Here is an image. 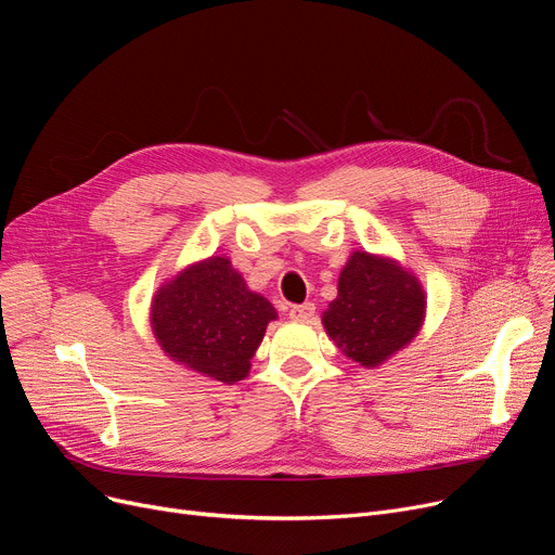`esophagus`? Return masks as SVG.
I'll list each match as a JSON object with an SVG mask.
<instances>
[{
    "label": "esophagus",
    "instance_id": "esophagus-1",
    "mask_svg": "<svg viewBox=\"0 0 555 555\" xmlns=\"http://www.w3.org/2000/svg\"><path fill=\"white\" fill-rule=\"evenodd\" d=\"M312 315H315V304H299L291 308V318L297 322H310Z\"/></svg>",
    "mask_w": 555,
    "mask_h": 555
}]
</instances>
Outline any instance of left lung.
I'll return each mask as SVG.
<instances>
[{"label":"left lung","mask_w":555,"mask_h":555,"mask_svg":"<svg viewBox=\"0 0 555 555\" xmlns=\"http://www.w3.org/2000/svg\"><path fill=\"white\" fill-rule=\"evenodd\" d=\"M424 312L426 295L413 272L395 258L353 251L322 324L337 349L372 370L415 340Z\"/></svg>","instance_id":"8db88e82"}]
</instances>
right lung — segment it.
I'll return each instance as SVG.
<instances>
[{
    "label": "right lung",
    "instance_id": "right-lung-1",
    "mask_svg": "<svg viewBox=\"0 0 555 555\" xmlns=\"http://www.w3.org/2000/svg\"><path fill=\"white\" fill-rule=\"evenodd\" d=\"M276 308L251 293L227 256L192 262L152 299V331L175 363L233 385L251 370Z\"/></svg>",
    "mask_w": 555,
    "mask_h": 555
}]
</instances>
